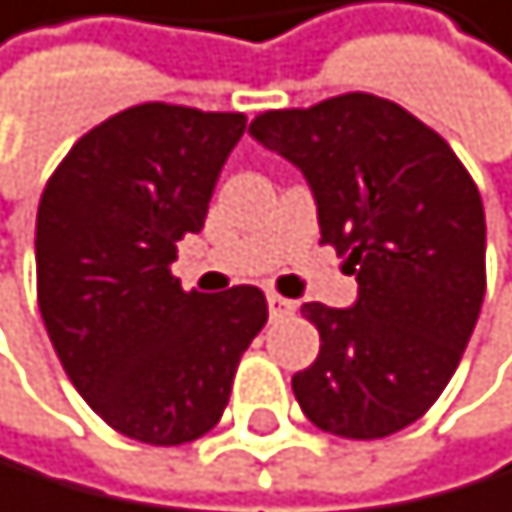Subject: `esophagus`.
Listing matches in <instances>:
<instances>
[{"mask_svg": "<svg viewBox=\"0 0 512 512\" xmlns=\"http://www.w3.org/2000/svg\"><path fill=\"white\" fill-rule=\"evenodd\" d=\"M267 310H271V317H284V313L294 310V303L284 300L281 294H267Z\"/></svg>", "mask_w": 512, "mask_h": 512, "instance_id": "34e87169", "label": "esophagus"}]
</instances>
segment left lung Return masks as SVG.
<instances>
[{"label": "left lung", "mask_w": 512, "mask_h": 512, "mask_svg": "<svg viewBox=\"0 0 512 512\" xmlns=\"http://www.w3.org/2000/svg\"><path fill=\"white\" fill-rule=\"evenodd\" d=\"M251 136L307 176L320 245L356 274L349 310L303 303L320 356L294 376L313 425L372 441L438 402L471 340L487 287L484 202L441 136L376 94L267 110Z\"/></svg>", "instance_id": "1"}]
</instances>
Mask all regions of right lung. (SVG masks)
<instances>
[{"mask_svg": "<svg viewBox=\"0 0 512 512\" xmlns=\"http://www.w3.org/2000/svg\"><path fill=\"white\" fill-rule=\"evenodd\" d=\"M245 114L136 104L97 123L38 202V310L74 389L133 441L186 444L222 418L267 300L182 290L176 245L205 225Z\"/></svg>", "mask_w": 512, "mask_h": 512, "instance_id": "obj_1", "label": "right lung"}]
</instances>
